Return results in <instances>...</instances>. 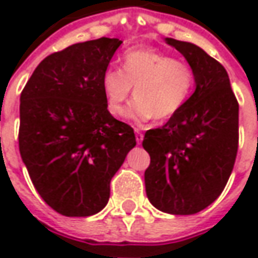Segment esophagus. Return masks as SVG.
I'll use <instances>...</instances> for the list:
<instances>
[{
    "label": "esophagus",
    "instance_id": "34e87169",
    "mask_svg": "<svg viewBox=\"0 0 258 258\" xmlns=\"http://www.w3.org/2000/svg\"><path fill=\"white\" fill-rule=\"evenodd\" d=\"M135 136H136V142L138 144H141L144 141V135H142V132L139 129H135Z\"/></svg>",
    "mask_w": 258,
    "mask_h": 258
}]
</instances>
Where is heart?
Listing matches in <instances>:
<instances>
[{
    "label": "heart",
    "mask_w": 258,
    "mask_h": 258,
    "mask_svg": "<svg viewBox=\"0 0 258 258\" xmlns=\"http://www.w3.org/2000/svg\"><path fill=\"white\" fill-rule=\"evenodd\" d=\"M194 86L192 66L154 48L127 50L122 70L109 67L102 76L106 104L114 116L126 113V103L135 87L136 100L129 116L136 122L172 117L188 102Z\"/></svg>",
    "instance_id": "b5f03b06"
}]
</instances>
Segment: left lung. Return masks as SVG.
<instances>
[{
    "label": "left lung",
    "mask_w": 258,
    "mask_h": 258,
    "mask_svg": "<svg viewBox=\"0 0 258 258\" xmlns=\"http://www.w3.org/2000/svg\"><path fill=\"white\" fill-rule=\"evenodd\" d=\"M195 72V92L142 146L151 156L146 195L155 208L191 215L213 204L227 185L238 149V102L221 63L192 43L166 38Z\"/></svg>",
    "instance_id": "1"
}]
</instances>
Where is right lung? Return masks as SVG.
<instances>
[{
    "mask_svg": "<svg viewBox=\"0 0 258 258\" xmlns=\"http://www.w3.org/2000/svg\"><path fill=\"white\" fill-rule=\"evenodd\" d=\"M119 38H97L47 55L20 97L18 146L33 185L54 211L103 210L110 181L136 145L134 129L107 110L102 76Z\"/></svg>",
    "mask_w": 258,
    "mask_h": 258,
    "instance_id": "obj_1",
    "label": "right lung"
}]
</instances>
